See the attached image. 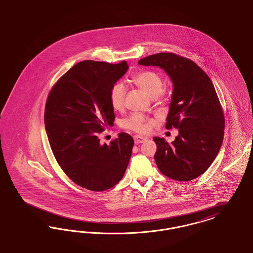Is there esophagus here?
I'll use <instances>...</instances> for the list:
<instances>
[{"mask_svg":"<svg viewBox=\"0 0 253 253\" xmlns=\"http://www.w3.org/2000/svg\"><path fill=\"white\" fill-rule=\"evenodd\" d=\"M146 140V137H143V136H140V135H135L134 136V143L135 144H141V143L145 142Z\"/></svg>","mask_w":253,"mask_h":253,"instance_id":"1","label":"esophagus"}]
</instances>
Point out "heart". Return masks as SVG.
Here are the masks:
<instances>
[{
    "label": "heart",
    "instance_id": "obj_1",
    "mask_svg": "<svg viewBox=\"0 0 253 253\" xmlns=\"http://www.w3.org/2000/svg\"><path fill=\"white\" fill-rule=\"evenodd\" d=\"M133 83L144 90L150 98H157L163 92L164 82L158 73L150 70L143 71L137 73L133 77ZM126 88L123 83H116L110 89L109 100L112 107L115 110H121L124 107L125 97H126ZM151 121L147 119L146 116L135 113L129 118L124 122V126L126 128L132 129L137 132H146L148 125Z\"/></svg>",
    "mask_w": 253,
    "mask_h": 253
}]
</instances>
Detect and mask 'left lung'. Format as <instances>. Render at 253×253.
<instances>
[{
	"instance_id": "left-lung-1",
	"label": "left lung",
	"mask_w": 253,
	"mask_h": 253,
	"mask_svg": "<svg viewBox=\"0 0 253 253\" xmlns=\"http://www.w3.org/2000/svg\"><path fill=\"white\" fill-rule=\"evenodd\" d=\"M138 63L159 67L172 82L166 127L179 134L171 144L153 138L156 165L173 180H193L211 167L224 139L225 118L212 82L194 62L176 54H154Z\"/></svg>"
}]
</instances>
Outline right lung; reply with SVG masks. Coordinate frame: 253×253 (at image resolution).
Returning a JSON list of instances; mask_svg holds the SVG:
<instances>
[{"mask_svg":"<svg viewBox=\"0 0 253 253\" xmlns=\"http://www.w3.org/2000/svg\"><path fill=\"white\" fill-rule=\"evenodd\" d=\"M127 69L126 62L83 61L59 79L46 100L44 125L54 156L74 183L89 190L115 186L131 157L130 135L119 133L109 145L99 138L113 126L109 92Z\"/></svg>","mask_w":253,"mask_h":253,"instance_id":"add662e5","label":"right lung"}]
</instances>
